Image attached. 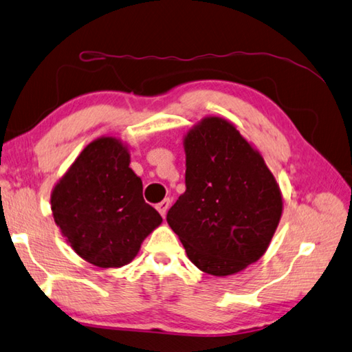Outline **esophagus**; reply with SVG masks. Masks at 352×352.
<instances>
[{"label":"esophagus","mask_w":352,"mask_h":352,"mask_svg":"<svg viewBox=\"0 0 352 352\" xmlns=\"http://www.w3.org/2000/svg\"><path fill=\"white\" fill-rule=\"evenodd\" d=\"M169 206H170V199L169 198H166V199H163L162 203H159L157 204V210H159V213L163 216H166V212H168V208H169Z\"/></svg>","instance_id":"obj_1"}]
</instances>
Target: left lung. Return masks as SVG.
I'll return each mask as SVG.
<instances>
[{
    "label": "left lung",
    "instance_id": "obj_1",
    "mask_svg": "<svg viewBox=\"0 0 352 352\" xmlns=\"http://www.w3.org/2000/svg\"><path fill=\"white\" fill-rule=\"evenodd\" d=\"M186 192L166 221L201 271L227 276L266 252L283 213L275 177L236 126L207 116L183 139Z\"/></svg>",
    "mask_w": 352,
    "mask_h": 352
}]
</instances>
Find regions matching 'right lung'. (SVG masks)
I'll list each match as a JSON object with an SVG mask.
<instances>
[{
	"instance_id": "add662e5",
	"label": "right lung",
	"mask_w": 352,
	"mask_h": 352,
	"mask_svg": "<svg viewBox=\"0 0 352 352\" xmlns=\"http://www.w3.org/2000/svg\"><path fill=\"white\" fill-rule=\"evenodd\" d=\"M51 210L71 248L98 267L129 265L163 221L145 203L129 145L113 136L78 154L51 192Z\"/></svg>"
}]
</instances>
